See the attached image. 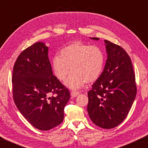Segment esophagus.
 <instances>
[{
	"instance_id": "1",
	"label": "esophagus",
	"mask_w": 148,
	"mask_h": 148,
	"mask_svg": "<svg viewBox=\"0 0 148 148\" xmlns=\"http://www.w3.org/2000/svg\"><path fill=\"white\" fill-rule=\"evenodd\" d=\"M79 94V93L78 92H75V91H72L71 92V96L73 98H75L78 96V95Z\"/></svg>"
}]
</instances>
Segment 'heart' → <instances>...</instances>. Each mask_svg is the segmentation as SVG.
<instances>
[{
	"instance_id": "1",
	"label": "heart",
	"mask_w": 148,
	"mask_h": 148,
	"mask_svg": "<svg viewBox=\"0 0 148 148\" xmlns=\"http://www.w3.org/2000/svg\"><path fill=\"white\" fill-rule=\"evenodd\" d=\"M104 63V54L100 48L76 41L64 46L59 55L54 56L52 69L56 77L63 82L71 68L72 73L64 85L71 90H77L86 83L96 82L102 74Z\"/></svg>"
}]
</instances>
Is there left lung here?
<instances>
[{"instance_id":"1","label":"left lung","mask_w":148,"mask_h":148,"mask_svg":"<svg viewBox=\"0 0 148 148\" xmlns=\"http://www.w3.org/2000/svg\"><path fill=\"white\" fill-rule=\"evenodd\" d=\"M104 42L106 64L88 92V112L95 125L108 129L118 126L126 118L136 96L137 88L128 54L120 46L108 40Z\"/></svg>"}]
</instances>
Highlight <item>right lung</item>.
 Here are the masks:
<instances>
[{"label":"right lung","instance_id":"obj_1","mask_svg":"<svg viewBox=\"0 0 148 148\" xmlns=\"http://www.w3.org/2000/svg\"><path fill=\"white\" fill-rule=\"evenodd\" d=\"M48 47L38 42L24 50L14 64L13 100L30 124L41 131L58 126L70 93L53 75L48 56Z\"/></svg>","mask_w":148,"mask_h":148}]
</instances>
